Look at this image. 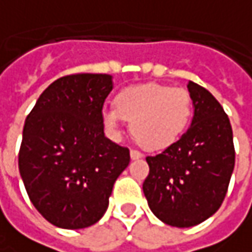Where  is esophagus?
<instances>
[{
    "label": "esophagus",
    "mask_w": 252,
    "mask_h": 252,
    "mask_svg": "<svg viewBox=\"0 0 252 252\" xmlns=\"http://www.w3.org/2000/svg\"><path fill=\"white\" fill-rule=\"evenodd\" d=\"M131 158L132 159L142 158V152H139L138 149H131Z\"/></svg>",
    "instance_id": "esophagus-1"
}]
</instances>
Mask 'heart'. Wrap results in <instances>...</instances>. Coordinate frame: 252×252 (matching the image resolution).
I'll return each mask as SVG.
<instances>
[{"label":"heart","mask_w":252,"mask_h":252,"mask_svg":"<svg viewBox=\"0 0 252 252\" xmlns=\"http://www.w3.org/2000/svg\"><path fill=\"white\" fill-rule=\"evenodd\" d=\"M191 115V97L185 89L147 83L123 89L115 95V107L103 108L105 128L118 135L124 120L142 147L162 149L185 132Z\"/></svg>","instance_id":"obj_1"}]
</instances>
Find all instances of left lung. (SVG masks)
<instances>
[{
  "label": "left lung",
  "instance_id": "obj_1",
  "mask_svg": "<svg viewBox=\"0 0 252 252\" xmlns=\"http://www.w3.org/2000/svg\"><path fill=\"white\" fill-rule=\"evenodd\" d=\"M194 115L190 128L158 155L147 157L142 185L152 213L165 224L191 227L213 216L224 200L235 151L223 107L204 87L189 82Z\"/></svg>",
  "mask_w": 252,
  "mask_h": 252
}]
</instances>
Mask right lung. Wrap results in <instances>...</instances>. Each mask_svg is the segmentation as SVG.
<instances>
[{
  "mask_svg": "<svg viewBox=\"0 0 252 252\" xmlns=\"http://www.w3.org/2000/svg\"><path fill=\"white\" fill-rule=\"evenodd\" d=\"M110 74L77 73L55 80L25 120L19 173L39 213L61 228L97 223L129 149L104 135L101 118Z\"/></svg>",
  "mask_w": 252,
  "mask_h": 252,
  "instance_id": "1",
  "label": "right lung"
}]
</instances>
